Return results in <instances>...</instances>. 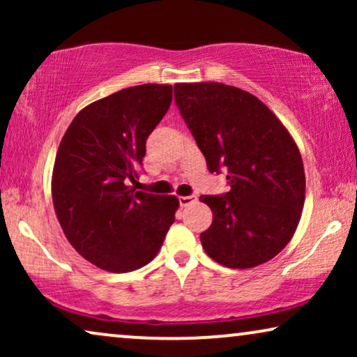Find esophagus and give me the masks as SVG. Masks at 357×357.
Masks as SVG:
<instances>
[{"label": "esophagus", "instance_id": "34e87169", "mask_svg": "<svg viewBox=\"0 0 357 357\" xmlns=\"http://www.w3.org/2000/svg\"><path fill=\"white\" fill-rule=\"evenodd\" d=\"M195 202H197V197H195V195H190V197H178V203L182 208L188 206V204H192Z\"/></svg>", "mask_w": 357, "mask_h": 357}]
</instances>
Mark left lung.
Returning <instances> with one entry per match:
<instances>
[{"mask_svg":"<svg viewBox=\"0 0 357 357\" xmlns=\"http://www.w3.org/2000/svg\"><path fill=\"white\" fill-rule=\"evenodd\" d=\"M175 102L209 172H226L231 190L202 195L213 222L204 252L227 268L270 261L294 236L305 199L304 164L289 131L250 92L221 82H180Z\"/></svg>","mask_w":357,"mask_h":357,"instance_id":"8db88e82","label":"left lung"}]
</instances>
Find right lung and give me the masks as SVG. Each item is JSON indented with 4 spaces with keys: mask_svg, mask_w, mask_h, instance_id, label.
Returning a JSON list of instances; mask_svg holds the SVG:
<instances>
[{
    "mask_svg": "<svg viewBox=\"0 0 357 357\" xmlns=\"http://www.w3.org/2000/svg\"><path fill=\"white\" fill-rule=\"evenodd\" d=\"M170 102L169 84L126 87L84 107L58 146L52 175L56 218L75 250L105 271L148 265L175 221L177 197L130 185Z\"/></svg>",
    "mask_w": 357,
    "mask_h": 357,
    "instance_id": "1",
    "label": "right lung"
}]
</instances>
